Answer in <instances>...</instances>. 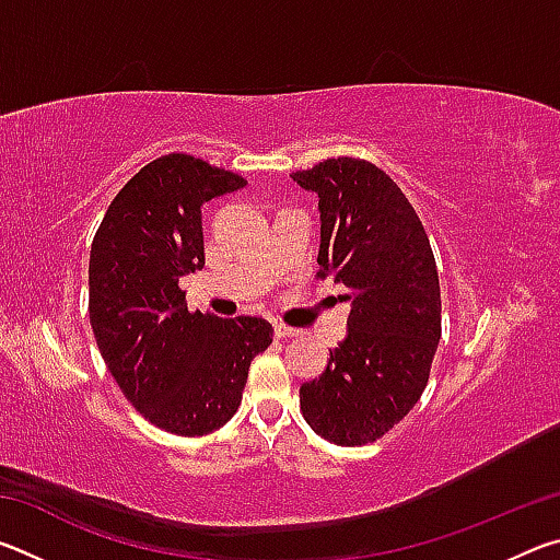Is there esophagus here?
Returning a JSON list of instances; mask_svg holds the SVG:
<instances>
[{"mask_svg":"<svg viewBox=\"0 0 560 560\" xmlns=\"http://www.w3.org/2000/svg\"><path fill=\"white\" fill-rule=\"evenodd\" d=\"M273 334H277L279 338H293V336H299L301 330L299 328H291V326H283V324H277V326H273Z\"/></svg>","mask_w":560,"mask_h":560,"instance_id":"1","label":"esophagus"}]
</instances>
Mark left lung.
<instances>
[{
	"mask_svg": "<svg viewBox=\"0 0 560 560\" xmlns=\"http://www.w3.org/2000/svg\"><path fill=\"white\" fill-rule=\"evenodd\" d=\"M291 177L318 195V273L350 301L348 334L301 385V412L324 440L358 447L393 430L428 385L442 334L438 267L420 217L383 170L334 158Z\"/></svg>",
	"mask_w": 560,
	"mask_h": 560,
	"instance_id": "left-lung-1",
	"label": "left lung"
}]
</instances>
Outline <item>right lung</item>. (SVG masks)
Instances as JSON below:
<instances>
[{
    "label": "right lung",
    "mask_w": 560,
    "mask_h": 560,
    "mask_svg": "<svg viewBox=\"0 0 560 560\" xmlns=\"http://www.w3.org/2000/svg\"><path fill=\"white\" fill-rule=\"evenodd\" d=\"M246 179L173 153L110 202L91 244L89 314L110 375L160 430L202 438L232 420L273 328L257 316L189 314L179 279L205 267L202 205Z\"/></svg>",
    "instance_id": "right-lung-1"
}]
</instances>
